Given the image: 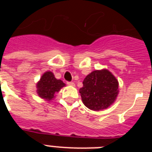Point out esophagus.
<instances>
[{
  "instance_id": "esophagus-1",
  "label": "esophagus",
  "mask_w": 152,
  "mask_h": 152,
  "mask_svg": "<svg viewBox=\"0 0 152 152\" xmlns=\"http://www.w3.org/2000/svg\"><path fill=\"white\" fill-rule=\"evenodd\" d=\"M67 84L69 86H72V87H74V86H75V83L74 82H67Z\"/></svg>"
}]
</instances>
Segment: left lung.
<instances>
[{
	"label": "left lung",
	"mask_w": 152,
	"mask_h": 152,
	"mask_svg": "<svg viewBox=\"0 0 152 152\" xmlns=\"http://www.w3.org/2000/svg\"><path fill=\"white\" fill-rule=\"evenodd\" d=\"M119 91V81L106 68L95 70L87 75L83 88L79 90L83 103L94 111L110 107L116 101Z\"/></svg>",
	"instance_id": "8db88e82"
}]
</instances>
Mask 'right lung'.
<instances>
[{"label":"right lung","mask_w":152,"mask_h":152,"mask_svg":"<svg viewBox=\"0 0 152 152\" xmlns=\"http://www.w3.org/2000/svg\"><path fill=\"white\" fill-rule=\"evenodd\" d=\"M64 86L65 84L62 80L56 79L52 72H45L36 83V92L40 98L50 101L56 97V94L59 92Z\"/></svg>","instance_id":"add662e5"}]
</instances>
